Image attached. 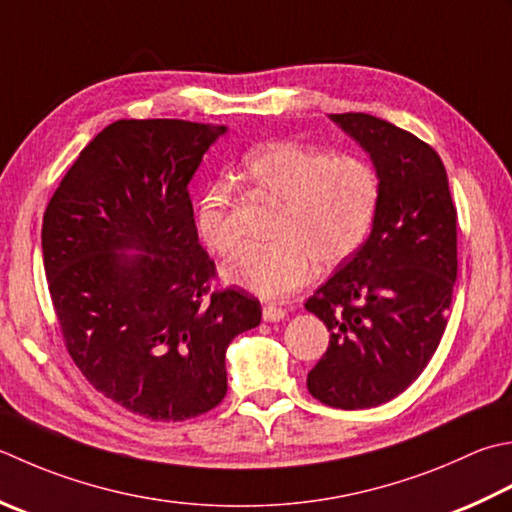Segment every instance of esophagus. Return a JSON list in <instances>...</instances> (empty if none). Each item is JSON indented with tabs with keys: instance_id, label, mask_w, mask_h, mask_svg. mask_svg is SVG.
Masks as SVG:
<instances>
[{
	"instance_id": "esophagus-1",
	"label": "esophagus",
	"mask_w": 512,
	"mask_h": 512,
	"mask_svg": "<svg viewBox=\"0 0 512 512\" xmlns=\"http://www.w3.org/2000/svg\"><path fill=\"white\" fill-rule=\"evenodd\" d=\"M284 317H286V310L282 306H275V304L264 306V322H282Z\"/></svg>"
}]
</instances>
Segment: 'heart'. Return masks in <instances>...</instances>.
<instances>
[{"instance_id": "b5f03b06", "label": "heart", "mask_w": 512, "mask_h": 512, "mask_svg": "<svg viewBox=\"0 0 512 512\" xmlns=\"http://www.w3.org/2000/svg\"><path fill=\"white\" fill-rule=\"evenodd\" d=\"M253 195L279 208L275 248L250 250L226 277L257 297L279 299L302 288L322 268H335L364 244L375 222L379 179L357 157H328L319 150L273 142L242 162ZM195 224L202 242L222 257L242 248L233 228V193L210 184L197 202Z\"/></svg>"}]
</instances>
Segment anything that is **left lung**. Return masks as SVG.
<instances>
[{"instance_id": "obj_1", "label": "left lung", "mask_w": 512, "mask_h": 512, "mask_svg": "<svg viewBox=\"0 0 512 512\" xmlns=\"http://www.w3.org/2000/svg\"><path fill=\"white\" fill-rule=\"evenodd\" d=\"M379 179L373 228L306 302L330 330L310 395L373 408L415 382L442 342L457 279V210L442 159L422 139L366 113L330 115Z\"/></svg>"}]
</instances>
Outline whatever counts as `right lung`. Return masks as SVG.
Masks as SVG:
<instances>
[{"label":"right lung","mask_w":512,"mask_h":512,"mask_svg":"<svg viewBox=\"0 0 512 512\" xmlns=\"http://www.w3.org/2000/svg\"><path fill=\"white\" fill-rule=\"evenodd\" d=\"M226 126L119 119L50 197L42 226L50 299L70 357L99 393L155 422L226 395V348L259 326L239 288L210 290L188 184Z\"/></svg>","instance_id":"add662e5"}]
</instances>
